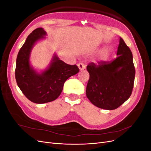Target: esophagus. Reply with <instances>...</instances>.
<instances>
[{
  "mask_svg": "<svg viewBox=\"0 0 151 151\" xmlns=\"http://www.w3.org/2000/svg\"><path fill=\"white\" fill-rule=\"evenodd\" d=\"M77 66H78L80 70H83L86 68V65L83 63H79L78 64H77Z\"/></svg>",
  "mask_w": 151,
  "mask_h": 151,
  "instance_id": "esophagus-1",
  "label": "esophagus"
}]
</instances>
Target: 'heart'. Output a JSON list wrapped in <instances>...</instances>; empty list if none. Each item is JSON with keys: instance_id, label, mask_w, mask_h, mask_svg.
Returning a JSON list of instances; mask_svg holds the SVG:
<instances>
[{"instance_id": "1", "label": "heart", "mask_w": 151, "mask_h": 151, "mask_svg": "<svg viewBox=\"0 0 151 151\" xmlns=\"http://www.w3.org/2000/svg\"><path fill=\"white\" fill-rule=\"evenodd\" d=\"M108 55H109V53H108V51L107 50H106L104 51V57H105V58H106L108 56Z\"/></svg>"}]
</instances>
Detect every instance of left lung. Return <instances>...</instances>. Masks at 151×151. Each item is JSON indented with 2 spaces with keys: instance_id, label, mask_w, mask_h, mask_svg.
<instances>
[{
  "instance_id": "8db88e82",
  "label": "left lung",
  "mask_w": 151,
  "mask_h": 151,
  "mask_svg": "<svg viewBox=\"0 0 151 151\" xmlns=\"http://www.w3.org/2000/svg\"><path fill=\"white\" fill-rule=\"evenodd\" d=\"M117 57L111 62H103L87 66L89 79L87 98L94 106L104 109H116L129 99L133 89L135 70L131 50L120 38Z\"/></svg>"
}]
</instances>
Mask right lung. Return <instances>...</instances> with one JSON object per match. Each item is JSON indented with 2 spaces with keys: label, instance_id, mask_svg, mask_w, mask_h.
<instances>
[{
  "label": "right lung",
  "instance_id": "add662e5",
  "mask_svg": "<svg viewBox=\"0 0 151 151\" xmlns=\"http://www.w3.org/2000/svg\"><path fill=\"white\" fill-rule=\"evenodd\" d=\"M47 32L42 28L33 31L18 53L15 76L17 84L25 96L35 103L51 102L60 95L63 84L79 69L76 65H68L61 60L55 53L50 65L38 72L30 64V55L34 45L45 39Z\"/></svg>",
  "mask_w": 151,
  "mask_h": 151
}]
</instances>
